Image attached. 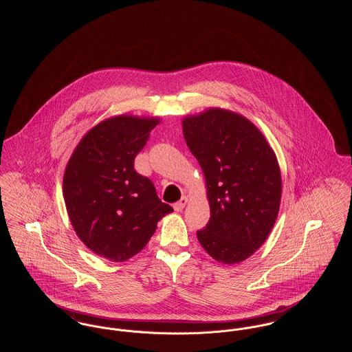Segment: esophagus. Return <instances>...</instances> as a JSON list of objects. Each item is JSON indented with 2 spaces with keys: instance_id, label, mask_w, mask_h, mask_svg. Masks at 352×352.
Here are the masks:
<instances>
[{
  "instance_id": "34e87169",
  "label": "esophagus",
  "mask_w": 352,
  "mask_h": 352,
  "mask_svg": "<svg viewBox=\"0 0 352 352\" xmlns=\"http://www.w3.org/2000/svg\"><path fill=\"white\" fill-rule=\"evenodd\" d=\"M187 203H188V199H187L186 197H183L180 201H176V203L173 204L175 211H182V210L186 207V204H187Z\"/></svg>"
}]
</instances>
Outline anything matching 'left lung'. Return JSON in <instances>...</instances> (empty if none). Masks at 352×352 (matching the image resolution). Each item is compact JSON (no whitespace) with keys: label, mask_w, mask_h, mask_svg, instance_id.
<instances>
[{"label":"left lung","mask_w":352,"mask_h":352,"mask_svg":"<svg viewBox=\"0 0 352 352\" xmlns=\"http://www.w3.org/2000/svg\"><path fill=\"white\" fill-rule=\"evenodd\" d=\"M183 134L201 165L210 204L198 240L217 261L240 263L264 244L276 221L282 197L276 155L251 120L228 109L186 116Z\"/></svg>","instance_id":"obj_1"}]
</instances>
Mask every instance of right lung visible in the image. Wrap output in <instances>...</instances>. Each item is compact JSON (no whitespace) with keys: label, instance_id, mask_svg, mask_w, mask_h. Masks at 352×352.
<instances>
[{"label":"right lung","instance_id":"right-lung-1","mask_svg":"<svg viewBox=\"0 0 352 352\" xmlns=\"http://www.w3.org/2000/svg\"><path fill=\"white\" fill-rule=\"evenodd\" d=\"M157 118L119 115L91 129L63 175V199L80 240L96 254L124 261L149 243L157 222L173 208L160 201L134 160Z\"/></svg>","mask_w":352,"mask_h":352}]
</instances>
